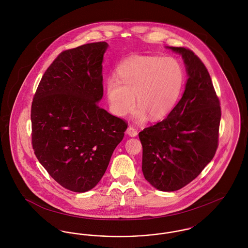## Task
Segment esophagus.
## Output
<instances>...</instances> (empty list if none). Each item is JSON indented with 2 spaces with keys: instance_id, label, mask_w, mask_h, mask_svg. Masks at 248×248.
<instances>
[{
  "instance_id": "1",
  "label": "esophagus",
  "mask_w": 248,
  "mask_h": 248,
  "mask_svg": "<svg viewBox=\"0 0 248 248\" xmlns=\"http://www.w3.org/2000/svg\"><path fill=\"white\" fill-rule=\"evenodd\" d=\"M126 134L131 138H135L138 136L137 130L135 129L133 126H128V128L126 130Z\"/></svg>"
}]
</instances>
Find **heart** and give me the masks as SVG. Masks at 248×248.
Masks as SVG:
<instances>
[{"instance_id":"1","label":"heart","mask_w":248,"mask_h":248,"mask_svg":"<svg viewBox=\"0 0 248 248\" xmlns=\"http://www.w3.org/2000/svg\"><path fill=\"white\" fill-rule=\"evenodd\" d=\"M184 83V71L177 59L134 55L116 69V77L106 82L108 102L112 112L126 115L134 106L138 119L165 118L176 105Z\"/></svg>"}]
</instances>
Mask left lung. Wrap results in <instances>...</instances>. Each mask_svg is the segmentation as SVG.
<instances>
[{
  "mask_svg": "<svg viewBox=\"0 0 248 248\" xmlns=\"http://www.w3.org/2000/svg\"><path fill=\"white\" fill-rule=\"evenodd\" d=\"M181 55L188 75L181 99L168 116L139 134L142 172L155 189L174 191L200 175L216 154L221 117L210 75L189 49L166 46Z\"/></svg>",
  "mask_w": 248,
  "mask_h": 248,
  "instance_id": "obj_1",
  "label": "left lung"
}]
</instances>
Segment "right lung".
<instances>
[{"mask_svg":"<svg viewBox=\"0 0 248 248\" xmlns=\"http://www.w3.org/2000/svg\"><path fill=\"white\" fill-rule=\"evenodd\" d=\"M108 45L66 50L49 66L31 105L32 147L48 174L65 189L85 192L106 172L126 123L98 102L102 61Z\"/></svg>","mask_w":248,"mask_h":248,"instance_id":"add662e5","label":"right lung"}]
</instances>
